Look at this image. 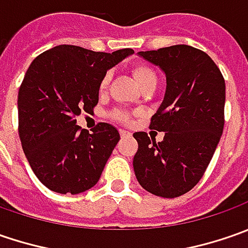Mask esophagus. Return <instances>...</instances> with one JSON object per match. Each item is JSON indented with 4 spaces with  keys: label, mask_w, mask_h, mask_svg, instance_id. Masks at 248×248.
Listing matches in <instances>:
<instances>
[{
    "label": "esophagus",
    "mask_w": 248,
    "mask_h": 248,
    "mask_svg": "<svg viewBox=\"0 0 248 248\" xmlns=\"http://www.w3.org/2000/svg\"><path fill=\"white\" fill-rule=\"evenodd\" d=\"M120 137H121V138H129V137H131V132L124 131V129H120Z\"/></svg>",
    "instance_id": "34e87169"
}]
</instances>
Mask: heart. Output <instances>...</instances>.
<instances>
[{
	"label": "heart",
	"mask_w": 248,
	"mask_h": 248,
	"mask_svg": "<svg viewBox=\"0 0 248 248\" xmlns=\"http://www.w3.org/2000/svg\"><path fill=\"white\" fill-rule=\"evenodd\" d=\"M132 76L137 80L140 88H146L149 85H157V73L155 72L153 67H150L148 64H137L132 67ZM110 81H111V73H106L99 82V92L105 93L108 88H109ZM111 119L117 120L120 123H128L129 114L124 110H114L111 113Z\"/></svg>",
	"instance_id": "obj_1"
}]
</instances>
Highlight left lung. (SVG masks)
<instances>
[{"instance_id": "8db88e82", "label": "left lung", "mask_w": 248, "mask_h": 248, "mask_svg": "<svg viewBox=\"0 0 248 248\" xmlns=\"http://www.w3.org/2000/svg\"><path fill=\"white\" fill-rule=\"evenodd\" d=\"M138 55L166 73L167 88L149 125L164 138L134 134V171L145 190L174 199L196 186L214 156L224 131L225 80L214 61L190 45Z\"/></svg>"}]
</instances>
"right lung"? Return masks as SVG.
<instances>
[{"mask_svg": "<svg viewBox=\"0 0 248 248\" xmlns=\"http://www.w3.org/2000/svg\"><path fill=\"white\" fill-rule=\"evenodd\" d=\"M132 53L131 48L106 53L58 45L29 66L17 95L19 137L33 172L48 189L77 195L99 181L119 131L99 123L90 134L76 117L93 110L102 77Z\"/></svg>", "mask_w": 248, "mask_h": 248, "instance_id": "1", "label": "right lung"}]
</instances>
